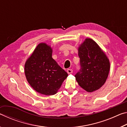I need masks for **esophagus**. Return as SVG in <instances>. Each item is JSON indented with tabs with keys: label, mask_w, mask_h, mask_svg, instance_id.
<instances>
[{
	"label": "esophagus",
	"mask_w": 127,
	"mask_h": 127,
	"mask_svg": "<svg viewBox=\"0 0 127 127\" xmlns=\"http://www.w3.org/2000/svg\"><path fill=\"white\" fill-rule=\"evenodd\" d=\"M66 72H67L68 74H72L73 73V70L71 69H68L66 70Z\"/></svg>",
	"instance_id": "obj_1"
}]
</instances>
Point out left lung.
<instances>
[{"label":"left lung","mask_w":127,"mask_h":127,"mask_svg":"<svg viewBox=\"0 0 127 127\" xmlns=\"http://www.w3.org/2000/svg\"><path fill=\"white\" fill-rule=\"evenodd\" d=\"M78 50L81 69L75 75L76 79L85 91L94 92L106 82L110 70V62L98 45L91 38H86Z\"/></svg>","instance_id":"8db88e82"}]
</instances>
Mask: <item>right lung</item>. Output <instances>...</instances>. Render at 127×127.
Wrapping results in <instances>:
<instances>
[{
    "instance_id": "add662e5",
    "label": "right lung",
    "mask_w": 127,
    "mask_h": 127,
    "mask_svg": "<svg viewBox=\"0 0 127 127\" xmlns=\"http://www.w3.org/2000/svg\"><path fill=\"white\" fill-rule=\"evenodd\" d=\"M53 49L46 43H40L27 59L25 74L30 86L45 95L58 92L68 73L52 58Z\"/></svg>"
}]
</instances>
